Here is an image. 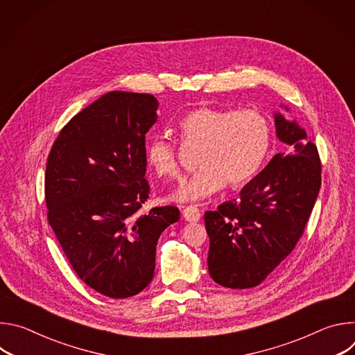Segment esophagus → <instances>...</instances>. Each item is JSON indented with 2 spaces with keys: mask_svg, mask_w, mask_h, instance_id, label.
Wrapping results in <instances>:
<instances>
[{
  "mask_svg": "<svg viewBox=\"0 0 355 355\" xmlns=\"http://www.w3.org/2000/svg\"><path fill=\"white\" fill-rule=\"evenodd\" d=\"M182 216L187 222H198L200 219V212L196 207H187L182 211Z\"/></svg>",
  "mask_w": 355,
  "mask_h": 355,
  "instance_id": "34e87169",
  "label": "esophagus"
}]
</instances>
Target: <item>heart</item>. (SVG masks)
I'll use <instances>...</instances> for the list:
<instances>
[{
	"mask_svg": "<svg viewBox=\"0 0 355 355\" xmlns=\"http://www.w3.org/2000/svg\"><path fill=\"white\" fill-rule=\"evenodd\" d=\"M184 141L200 144L199 170L185 180L171 199L192 202L248 182L261 168L271 141L268 118L257 110L196 108L178 123ZM146 160L157 175L174 178L180 167L175 147L163 135L147 140Z\"/></svg>",
	"mask_w": 355,
	"mask_h": 355,
	"instance_id": "1",
	"label": "heart"
}]
</instances>
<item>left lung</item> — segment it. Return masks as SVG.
<instances>
[{
    "label": "left lung",
    "instance_id": "8db88e82",
    "mask_svg": "<svg viewBox=\"0 0 355 355\" xmlns=\"http://www.w3.org/2000/svg\"><path fill=\"white\" fill-rule=\"evenodd\" d=\"M274 122L277 137L285 144L281 153L241 188L237 199L205 214L208 270L226 288L261 284L291 254L319 195L322 166L316 146L296 121L274 112Z\"/></svg>",
    "mask_w": 355,
    "mask_h": 355
}]
</instances>
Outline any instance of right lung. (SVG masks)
<instances>
[{"instance_id": "right-lung-1", "label": "right lung", "mask_w": 355, "mask_h": 355, "mask_svg": "<svg viewBox=\"0 0 355 355\" xmlns=\"http://www.w3.org/2000/svg\"><path fill=\"white\" fill-rule=\"evenodd\" d=\"M157 108L151 94L107 92L62 129L47 157L49 223L81 281L115 299L151 282L159 237L180 220L175 207L139 212L150 191L144 136Z\"/></svg>"}]
</instances>
